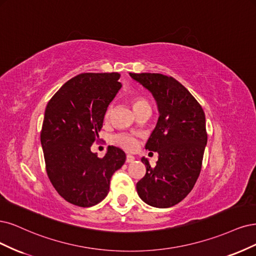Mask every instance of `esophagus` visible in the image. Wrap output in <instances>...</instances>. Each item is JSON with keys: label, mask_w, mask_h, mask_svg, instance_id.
<instances>
[{"label": "esophagus", "mask_w": 256, "mask_h": 256, "mask_svg": "<svg viewBox=\"0 0 256 256\" xmlns=\"http://www.w3.org/2000/svg\"><path fill=\"white\" fill-rule=\"evenodd\" d=\"M135 160V158L133 155H126V162H128V164H130V162H133Z\"/></svg>", "instance_id": "esophagus-1"}]
</instances>
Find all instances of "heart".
Returning <instances> with one entry per match:
<instances>
[{
  "label": "heart",
  "instance_id": "1",
  "mask_svg": "<svg viewBox=\"0 0 256 256\" xmlns=\"http://www.w3.org/2000/svg\"><path fill=\"white\" fill-rule=\"evenodd\" d=\"M144 106H149V103L144 98H133V107H134V110L137 108H140V107H144ZM110 112H112V106H110L108 108H107L106 112H105V118L107 119L110 116ZM114 142H116L117 144H119L120 146H122L123 149H126L128 151H133L136 149L137 146V142L136 139L133 138L132 136L128 135V134H118L114 137Z\"/></svg>",
  "mask_w": 256,
  "mask_h": 256
}]
</instances>
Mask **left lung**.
Listing matches in <instances>:
<instances>
[{
  "instance_id": "obj_1",
  "label": "left lung",
  "mask_w": 256,
  "mask_h": 256,
  "mask_svg": "<svg viewBox=\"0 0 256 256\" xmlns=\"http://www.w3.org/2000/svg\"><path fill=\"white\" fill-rule=\"evenodd\" d=\"M153 94L160 117L146 149L158 153L156 166L142 158L146 172L136 184L144 202L167 208L192 192L199 178L208 134L205 114L188 90L172 76L130 73Z\"/></svg>"
}]
</instances>
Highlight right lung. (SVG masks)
<instances>
[{"instance_id":"add662e5","label":"right lung","mask_w":256,"mask_h":256,"mask_svg":"<svg viewBox=\"0 0 256 256\" xmlns=\"http://www.w3.org/2000/svg\"><path fill=\"white\" fill-rule=\"evenodd\" d=\"M120 74L82 73L64 83L48 101L40 133L46 169L66 201L80 208L100 203L110 192L126 153L108 146L103 158L92 152L105 112L116 96Z\"/></svg>"}]
</instances>
